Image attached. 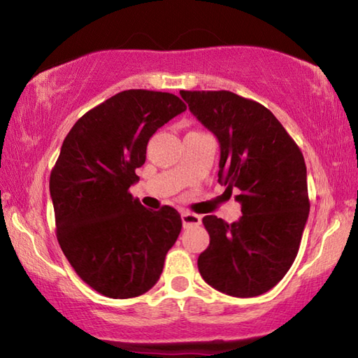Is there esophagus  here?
<instances>
[{"label":"esophagus","mask_w":358,"mask_h":358,"mask_svg":"<svg viewBox=\"0 0 358 358\" xmlns=\"http://www.w3.org/2000/svg\"><path fill=\"white\" fill-rule=\"evenodd\" d=\"M181 221H183V227H196V226H201L202 222V217L196 215V213H189V211H185V213H181Z\"/></svg>","instance_id":"esophagus-1"}]
</instances>
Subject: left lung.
Listing matches in <instances>:
<instances>
[{
	"mask_svg": "<svg viewBox=\"0 0 358 358\" xmlns=\"http://www.w3.org/2000/svg\"><path fill=\"white\" fill-rule=\"evenodd\" d=\"M191 113L220 141L217 181L237 187L241 217L202 222L210 245L197 260L205 282L232 296L268 292L299 252L310 213L299 145L268 108L232 92H180Z\"/></svg>",
	"mask_w": 358,
	"mask_h": 358,
	"instance_id": "8db88e82",
	"label": "left lung"
}]
</instances>
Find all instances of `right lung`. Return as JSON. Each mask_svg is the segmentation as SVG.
Segmentation results:
<instances>
[{
	"label": "right lung",
	"mask_w": 358,
	"mask_h": 358,
	"mask_svg": "<svg viewBox=\"0 0 358 358\" xmlns=\"http://www.w3.org/2000/svg\"><path fill=\"white\" fill-rule=\"evenodd\" d=\"M185 110L172 93L121 92L77 120L52 169L58 243L82 281L108 299L153 287L178 238V211L145 208L129 187L150 137Z\"/></svg>",
	"instance_id": "add662e5"
}]
</instances>
